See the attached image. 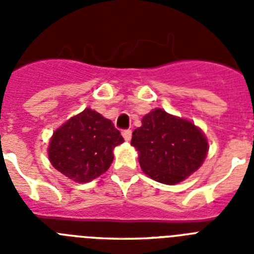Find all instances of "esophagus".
<instances>
[{
    "mask_svg": "<svg viewBox=\"0 0 254 254\" xmlns=\"http://www.w3.org/2000/svg\"><path fill=\"white\" fill-rule=\"evenodd\" d=\"M122 136L125 137L126 141H129V140H131V137H132V131L129 128L128 129H123Z\"/></svg>",
    "mask_w": 254,
    "mask_h": 254,
    "instance_id": "esophagus-1",
    "label": "esophagus"
}]
</instances>
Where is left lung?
<instances>
[{"label": "left lung", "instance_id": "left-lung-1", "mask_svg": "<svg viewBox=\"0 0 254 254\" xmlns=\"http://www.w3.org/2000/svg\"><path fill=\"white\" fill-rule=\"evenodd\" d=\"M132 146L145 174L164 185H176L196 172L207 154V140L187 120L155 109L134 129Z\"/></svg>", "mask_w": 254, "mask_h": 254}]
</instances>
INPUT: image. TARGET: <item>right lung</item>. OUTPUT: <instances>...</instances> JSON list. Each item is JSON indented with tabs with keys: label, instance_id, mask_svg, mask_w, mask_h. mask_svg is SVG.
<instances>
[{
	"label": "right lung",
	"instance_id": "add662e5",
	"mask_svg": "<svg viewBox=\"0 0 254 254\" xmlns=\"http://www.w3.org/2000/svg\"><path fill=\"white\" fill-rule=\"evenodd\" d=\"M123 141L111 120L87 108L53 133L49 160L69 179L86 183L107 172L113 161V149Z\"/></svg>",
	"mask_w": 254,
	"mask_h": 254
}]
</instances>
